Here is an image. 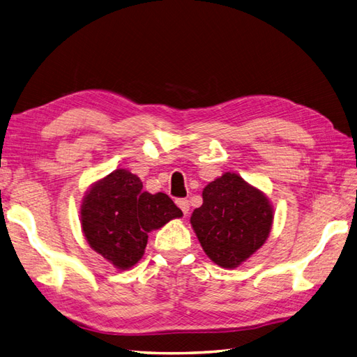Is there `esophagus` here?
<instances>
[{"label":"esophagus","instance_id":"1","mask_svg":"<svg viewBox=\"0 0 357 357\" xmlns=\"http://www.w3.org/2000/svg\"><path fill=\"white\" fill-rule=\"evenodd\" d=\"M176 205L181 208V211L184 213V215L188 214V211H190V204H188L187 199H178V200H176Z\"/></svg>","mask_w":357,"mask_h":357}]
</instances>
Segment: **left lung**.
<instances>
[{"label": "left lung", "instance_id": "left-lung-1", "mask_svg": "<svg viewBox=\"0 0 357 357\" xmlns=\"http://www.w3.org/2000/svg\"><path fill=\"white\" fill-rule=\"evenodd\" d=\"M202 197V206L190 218L200 245L217 266L238 267L268 238L273 225L268 199L231 172L209 182Z\"/></svg>", "mask_w": 357, "mask_h": 357}]
</instances>
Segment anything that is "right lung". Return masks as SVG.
<instances>
[{"instance_id": "obj_1", "label": "right lung", "mask_w": 357, "mask_h": 357, "mask_svg": "<svg viewBox=\"0 0 357 357\" xmlns=\"http://www.w3.org/2000/svg\"><path fill=\"white\" fill-rule=\"evenodd\" d=\"M179 217L182 211L167 195L143 191L140 178L125 169L95 182L81 205V226L90 248L119 270L142 259L151 231Z\"/></svg>"}]
</instances>
